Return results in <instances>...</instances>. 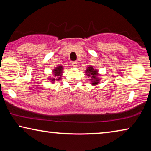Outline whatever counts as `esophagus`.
Here are the masks:
<instances>
[{"instance_id":"obj_1","label":"esophagus","mask_w":151,"mask_h":151,"mask_svg":"<svg viewBox=\"0 0 151 151\" xmlns=\"http://www.w3.org/2000/svg\"><path fill=\"white\" fill-rule=\"evenodd\" d=\"M72 65H73V67L76 68V67H77V66H78V63H77V62H76V61H74V62H73V63H72Z\"/></svg>"}]
</instances>
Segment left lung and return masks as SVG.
<instances>
[{
  "label": "left lung",
  "mask_w": 151,
  "mask_h": 151,
  "mask_svg": "<svg viewBox=\"0 0 151 151\" xmlns=\"http://www.w3.org/2000/svg\"><path fill=\"white\" fill-rule=\"evenodd\" d=\"M85 74L88 77L90 78L89 80L91 81L90 83L91 85L94 86L98 85V83L101 81L100 74L99 73V70L93 66H88L85 70Z\"/></svg>",
  "instance_id": "8db88e82"
}]
</instances>
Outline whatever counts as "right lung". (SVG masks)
<instances>
[{
    "instance_id": "right-lung-1",
    "label": "right lung",
    "mask_w": 151,
    "mask_h": 151,
    "mask_svg": "<svg viewBox=\"0 0 151 151\" xmlns=\"http://www.w3.org/2000/svg\"><path fill=\"white\" fill-rule=\"evenodd\" d=\"M64 70V67L62 65H58L57 67L54 68L52 70L53 76H50L48 80L50 81V83L55 84L56 81H59L61 79V76L63 75Z\"/></svg>"
}]
</instances>
